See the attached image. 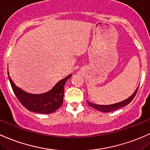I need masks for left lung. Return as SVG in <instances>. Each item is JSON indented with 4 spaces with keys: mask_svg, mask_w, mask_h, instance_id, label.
Returning a JSON list of instances; mask_svg holds the SVG:
<instances>
[{
    "mask_svg": "<svg viewBox=\"0 0 150 150\" xmlns=\"http://www.w3.org/2000/svg\"><path fill=\"white\" fill-rule=\"evenodd\" d=\"M138 88H139V87H137V88L135 91H134V93H133L132 95L131 96H129L127 99L123 100V101L119 102V103H115V104L104 105L95 104V103H91V102H88V101H87V102H88V105H90V107H92V108H93L94 109L98 110L100 112H110L115 111V110L119 109V108H122V107L126 106V105H127L128 104H129L132 100H133V98H134V96L136 95L137 92V90H138Z\"/></svg>",
    "mask_w": 150,
    "mask_h": 150,
    "instance_id": "1",
    "label": "left lung"
}]
</instances>
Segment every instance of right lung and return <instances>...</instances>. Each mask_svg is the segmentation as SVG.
I'll return each mask as SVG.
<instances>
[{
	"label": "right lung",
	"instance_id": "add662e5",
	"mask_svg": "<svg viewBox=\"0 0 150 150\" xmlns=\"http://www.w3.org/2000/svg\"><path fill=\"white\" fill-rule=\"evenodd\" d=\"M8 79L11 87L20 103L29 111L40 114H50L58 109L63 102L64 86L67 79L72 76L69 75L66 78L59 81L47 93L33 95L23 91L15 85L8 72Z\"/></svg>",
	"mask_w": 150,
	"mask_h": 150
}]
</instances>
